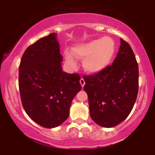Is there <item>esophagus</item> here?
<instances>
[{"label": "esophagus", "mask_w": 155, "mask_h": 155, "mask_svg": "<svg viewBox=\"0 0 155 155\" xmlns=\"http://www.w3.org/2000/svg\"><path fill=\"white\" fill-rule=\"evenodd\" d=\"M79 82H80V84H81V85H82V87H83L84 85H85V80H84L83 78H81Z\"/></svg>", "instance_id": "1"}]
</instances>
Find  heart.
Returning <instances> with one entry per match:
<instances>
[{"label":"heart","instance_id":"obj_1","mask_svg":"<svg viewBox=\"0 0 155 155\" xmlns=\"http://www.w3.org/2000/svg\"><path fill=\"white\" fill-rule=\"evenodd\" d=\"M115 50V43L112 38L102 37L76 45L73 48V54L77 58L83 60L82 67L87 73L97 74L110 65ZM65 60L70 66L76 65L73 54L69 51L65 52Z\"/></svg>","mask_w":155,"mask_h":155}]
</instances>
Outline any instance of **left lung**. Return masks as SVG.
Segmentation results:
<instances>
[{
	"mask_svg": "<svg viewBox=\"0 0 155 155\" xmlns=\"http://www.w3.org/2000/svg\"><path fill=\"white\" fill-rule=\"evenodd\" d=\"M91 118L98 125L112 127L129 115L139 90V68L130 46L121 38L112 65L104 71L83 76Z\"/></svg>",
	"mask_w": 155,
	"mask_h": 155,
	"instance_id": "obj_1",
	"label": "left lung"
}]
</instances>
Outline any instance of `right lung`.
I'll use <instances>...</instances> for the list:
<instances>
[{
    "mask_svg": "<svg viewBox=\"0 0 155 155\" xmlns=\"http://www.w3.org/2000/svg\"><path fill=\"white\" fill-rule=\"evenodd\" d=\"M52 33L25 51L18 68L23 108L39 125L53 128L69 116L71 103L80 91V76L62 70L60 46Z\"/></svg>",
    "mask_w": 155,
    "mask_h": 155,
    "instance_id": "obj_1",
    "label": "right lung"
}]
</instances>
